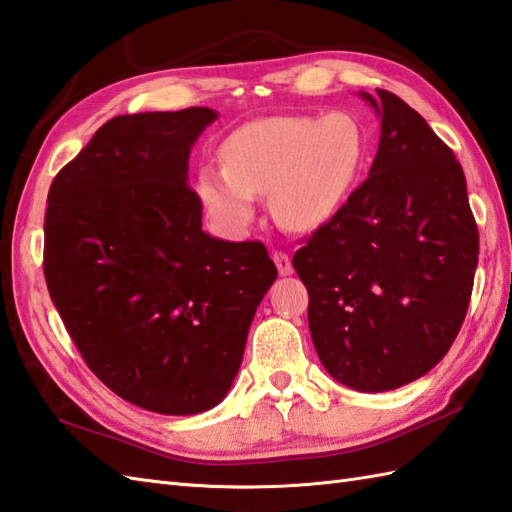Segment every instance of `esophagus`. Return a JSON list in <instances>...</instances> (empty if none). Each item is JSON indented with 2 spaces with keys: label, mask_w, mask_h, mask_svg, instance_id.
<instances>
[{
  "label": "esophagus",
  "mask_w": 512,
  "mask_h": 512,
  "mask_svg": "<svg viewBox=\"0 0 512 512\" xmlns=\"http://www.w3.org/2000/svg\"><path fill=\"white\" fill-rule=\"evenodd\" d=\"M273 262H275V266H277L281 277L292 275V262H290V257H288L286 253H281V250H275V253H273Z\"/></svg>",
  "instance_id": "34e87169"
}]
</instances>
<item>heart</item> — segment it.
Here are the masks:
<instances>
[{"mask_svg": "<svg viewBox=\"0 0 512 512\" xmlns=\"http://www.w3.org/2000/svg\"><path fill=\"white\" fill-rule=\"evenodd\" d=\"M224 165L206 162L195 191L211 220L228 235L253 222L257 195L279 226L295 233L332 222L365 165V134L352 114L268 116L226 138Z\"/></svg>", "mask_w": 512, "mask_h": 512, "instance_id": "heart-1", "label": "heart"}]
</instances>
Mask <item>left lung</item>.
<instances>
[{
	"mask_svg": "<svg viewBox=\"0 0 512 512\" xmlns=\"http://www.w3.org/2000/svg\"><path fill=\"white\" fill-rule=\"evenodd\" d=\"M380 118L367 180L292 257L308 288L314 350L367 394L424 376L449 352L480 253L453 151L396 94L361 92Z\"/></svg>",
	"mask_w": 512,
	"mask_h": 512,
	"instance_id": "left-lung-1",
	"label": "left lung"
}]
</instances>
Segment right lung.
<instances>
[{
	"mask_svg": "<svg viewBox=\"0 0 512 512\" xmlns=\"http://www.w3.org/2000/svg\"><path fill=\"white\" fill-rule=\"evenodd\" d=\"M209 107L114 116L54 178L43 273L85 363L147 411L220 405L277 268L259 242L202 231L189 187Z\"/></svg>",
	"mask_w": 512,
	"mask_h": 512,
	"instance_id": "right-lung-1",
	"label": "right lung"
}]
</instances>
